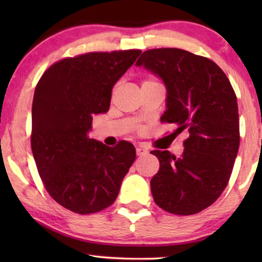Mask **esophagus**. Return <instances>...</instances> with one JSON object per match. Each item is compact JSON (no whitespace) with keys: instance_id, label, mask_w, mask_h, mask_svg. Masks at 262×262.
I'll return each mask as SVG.
<instances>
[{"instance_id":"34e87169","label":"esophagus","mask_w":262,"mask_h":262,"mask_svg":"<svg viewBox=\"0 0 262 262\" xmlns=\"http://www.w3.org/2000/svg\"><path fill=\"white\" fill-rule=\"evenodd\" d=\"M146 152L148 151H146L145 149H143L142 146H138V148L136 149V154H137V156H143V155H145Z\"/></svg>"}]
</instances>
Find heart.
<instances>
[{
    "label": "heart",
    "mask_w": 262,
    "mask_h": 262,
    "mask_svg": "<svg viewBox=\"0 0 262 262\" xmlns=\"http://www.w3.org/2000/svg\"><path fill=\"white\" fill-rule=\"evenodd\" d=\"M152 83H159L156 80H154V78H148V80H145L143 82V84H152Z\"/></svg>",
    "instance_id": "1"
}]
</instances>
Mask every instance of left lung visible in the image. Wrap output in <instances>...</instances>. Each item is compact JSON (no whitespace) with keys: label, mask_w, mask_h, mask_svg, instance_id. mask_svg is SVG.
I'll return each mask as SVG.
<instances>
[{"label":"left lung","mask_w":262,"mask_h":262,"mask_svg":"<svg viewBox=\"0 0 262 262\" xmlns=\"http://www.w3.org/2000/svg\"><path fill=\"white\" fill-rule=\"evenodd\" d=\"M162 78L167 110L162 123L186 131L181 157L154 150L160 169L150 186L154 200L173 214L189 216L205 210L227 187L239 146L236 94L213 60L181 49H151L137 60Z\"/></svg>","instance_id":"8db88e82"}]
</instances>
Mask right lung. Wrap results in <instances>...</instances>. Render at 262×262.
I'll return each mask as SVG.
<instances>
[{
	"mask_svg": "<svg viewBox=\"0 0 262 262\" xmlns=\"http://www.w3.org/2000/svg\"><path fill=\"white\" fill-rule=\"evenodd\" d=\"M141 52L67 57L53 63L35 87L31 146L38 173L52 199L75 213L112 205L135 162L134 144L120 141L111 148L88 132L93 116L110 110L113 85Z\"/></svg>",
	"mask_w": 262,
	"mask_h": 262,
	"instance_id": "add662e5",
	"label": "right lung"
}]
</instances>
